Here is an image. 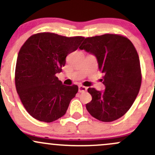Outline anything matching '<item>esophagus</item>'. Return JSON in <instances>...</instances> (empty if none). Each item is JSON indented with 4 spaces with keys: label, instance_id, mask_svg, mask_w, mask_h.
<instances>
[{
    "label": "esophagus",
    "instance_id": "esophagus-1",
    "mask_svg": "<svg viewBox=\"0 0 155 155\" xmlns=\"http://www.w3.org/2000/svg\"><path fill=\"white\" fill-rule=\"evenodd\" d=\"M87 90V87H84L83 85H79V93H83V92H85Z\"/></svg>",
    "mask_w": 155,
    "mask_h": 155
}]
</instances>
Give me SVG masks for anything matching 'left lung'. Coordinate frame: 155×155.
I'll return each mask as SVG.
<instances>
[{
    "label": "left lung",
    "instance_id": "8db88e82",
    "mask_svg": "<svg viewBox=\"0 0 155 155\" xmlns=\"http://www.w3.org/2000/svg\"><path fill=\"white\" fill-rule=\"evenodd\" d=\"M79 48L96 56L106 87L104 92L88 88L92 101L86 104L87 110L103 122L120 118L132 107L141 85L140 60L135 46L123 35L105 34L87 37Z\"/></svg>",
    "mask_w": 155,
    "mask_h": 155
}]
</instances>
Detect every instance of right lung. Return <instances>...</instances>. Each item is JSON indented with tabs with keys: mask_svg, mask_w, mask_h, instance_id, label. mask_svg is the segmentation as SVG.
Returning a JSON list of instances; mask_svg holds the SVG:
<instances>
[{
	"mask_svg": "<svg viewBox=\"0 0 155 155\" xmlns=\"http://www.w3.org/2000/svg\"><path fill=\"white\" fill-rule=\"evenodd\" d=\"M84 40L51 32L31 35L20 48L15 68V87L26 111L40 121L50 123L62 117L78 87L63 85L56 76L66 57Z\"/></svg>",
	"mask_w": 155,
	"mask_h": 155,
	"instance_id": "obj_1",
	"label": "right lung"
}]
</instances>
